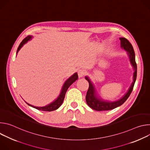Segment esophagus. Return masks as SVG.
Wrapping results in <instances>:
<instances>
[{
    "label": "esophagus",
    "instance_id": "1",
    "mask_svg": "<svg viewBox=\"0 0 150 150\" xmlns=\"http://www.w3.org/2000/svg\"><path fill=\"white\" fill-rule=\"evenodd\" d=\"M85 74H86V71H85V70L83 69H80L78 71V74L79 77H82L83 76L85 75Z\"/></svg>",
    "mask_w": 150,
    "mask_h": 150
}]
</instances>
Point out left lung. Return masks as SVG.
Wrapping results in <instances>:
<instances>
[{"label": "left lung", "mask_w": 150, "mask_h": 150, "mask_svg": "<svg viewBox=\"0 0 150 150\" xmlns=\"http://www.w3.org/2000/svg\"><path fill=\"white\" fill-rule=\"evenodd\" d=\"M120 40V46L121 48L125 49L127 52V54L129 56L130 62L132 64V65L134 69V81L130 87L129 90L127 92V93L120 100L111 102L108 101L100 99L97 96L96 91L93 85V83L90 81L88 77L85 76V79H87L89 83V88L87 93L86 95V101L87 104L90 107V108L95 110L97 111H104V110H110L116 108L117 107L123 104L125 101L127 99V98L129 97L130 94H131L133 88L134 86V84L137 79V66L135 62V52L133 49V47L131 42L128 41L126 38L121 37L119 38Z\"/></svg>", "instance_id": "1"}]
</instances>
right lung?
Here are the masks:
<instances>
[{
    "label": "right lung",
    "mask_w": 150,
    "mask_h": 150,
    "mask_svg": "<svg viewBox=\"0 0 150 150\" xmlns=\"http://www.w3.org/2000/svg\"><path fill=\"white\" fill-rule=\"evenodd\" d=\"M32 38V37L31 35H28L27 36L26 38H25L23 41L22 42H21L18 49H17V52H16V54L18 53V52H19V50H20V49L23 47V46L25 44L26 42L30 40L31 38ZM78 78V74L77 73H75L74 75H72L69 78H68L66 82H65V83H64L63 86L62 87V91L59 95V96L57 97V98L56 100H55L53 102H52V103L45 106V107H35V106H34V105H32L28 103H27V102H25L28 105L33 107V108L36 109H38V110H41V111H45V112H51V111H53V110H55L56 109H57L59 107L62 105L63 101V100H64V98H65V94H66V92L68 90V88L71 86V85L72 83H73L76 80H77Z\"/></svg>",
    "instance_id": "obj_1"
}]
</instances>
